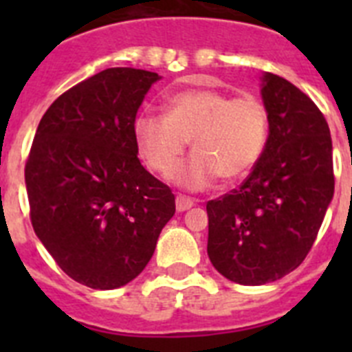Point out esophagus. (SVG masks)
Segmentation results:
<instances>
[{
    "label": "esophagus",
    "mask_w": 352,
    "mask_h": 352,
    "mask_svg": "<svg viewBox=\"0 0 352 352\" xmlns=\"http://www.w3.org/2000/svg\"><path fill=\"white\" fill-rule=\"evenodd\" d=\"M194 206V199L186 197V195H176V210L182 213V211L190 210Z\"/></svg>",
    "instance_id": "esophagus-1"
}]
</instances>
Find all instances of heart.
Segmentation results:
<instances>
[{"label": "heart", "instance_id": "obj_1", "mask_svg": "<svg viewBox=\"0 0 352 352\" xmlns=\"http://www.w3.org/2000/svg\"><path fill=\"white\" fill-rule=\"evenodd\" d=\"M166 114L151 111L133 120V142L155 173L169 176L188 141L196 153L173 175L188 190H203L222 176L245 178L268 144V109L254 95L232 96L220 89H188L166 100Z\"/></svg>", "mask_w": 352, "mask_h": 352}]
</instances>
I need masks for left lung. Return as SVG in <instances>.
Instances as JSON below:
<instances>
[{
    "mask_svg": "<svg viewBox=\"0 0 352 352\" xmlns=\"http://www.w3.org/2000/svg\"><path fill=\"white\" fill-rule=\"evenodd\" d=\"M268 144L239 188L208 201V256L241 285L275 282L312 248L335 190L328 123L294 84L266 72Z\"/></svg>",
    "mask_w": 352,
    "mask_h": 352,
    "instance_id": "obj_1",
    "label": "left lung"
}]
</instances>
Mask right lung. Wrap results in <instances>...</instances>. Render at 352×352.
Listing matches in <instances>:
<instances>
[{"instance_id":"add662e5","label":"right lung","mask_w":352,"mask_h":352,"mask_svg":"<svg viewBox=\"0 0 352 352\" xmlns=\"http://www.w3.org/2000/svg\"><path fill=\"white\" fill-rule=\"evenodd\" d=\"M158 74L107 68L52 102L24 169L35 234L70 278L91 289L133 280L176 204L141 166L133 120Z\"/></svg>"}]
</instances>
